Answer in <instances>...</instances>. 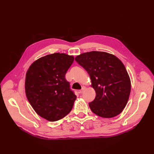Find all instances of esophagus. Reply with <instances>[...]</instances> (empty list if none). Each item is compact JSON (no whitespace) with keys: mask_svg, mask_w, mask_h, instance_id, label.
Masks as SVG:
<instances>
[{"mask_svg":"<svg viewBox=\"0 0 154 154\" xmlns=\"http://www.w3.org/2000/svg\"><path fill=\"white\" fill-rule=\"evenodd\" d=\"M85 87H82V90H80V94H82V93H83V92H84V91H85Z\"/></svg>","mask_w":154,"mask_h":154,"instance_id":"34e87169","label":"esophagus"}]
</instances>
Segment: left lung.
Here are the masks:
<instances>
[{"label": "left lung", "mask_w": 154, "mask_h": 154, "mask_svg": "<svg viewBox=\"0 0 154 154\" xmlns=\"http://www.w3.org/2000/svg\"><path fill=\"white\" fill-rule=\"evenodd\" d=\"M75 60L89 74L96 91L88 105L93 113L110 118L119 114L127 103L131 83L127 70L114 55L91 51L77 56Z\"/></svg>", "instance_id": "left-lung-1"}]
</instances>
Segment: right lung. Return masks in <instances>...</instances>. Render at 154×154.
I'll use <instances>...</instances> for the list:
<instances>
[{
	"mask_svg": "<svg viewBox=\"0 0 154 154\" xmlns=\"http://www.w3.org/2000/svg\"><path fill=\"white\" fill-rule=\"evenodd\" d=\"M73 62L72 56L57 53L36 60L27 70V98L42 118L56 122L71 111L76 96L70 88L66 74Z\"/></svg>",
	"mask_w": 154,
	"mask_h": 154,
	"instance_id": "1",
	"label": "right lung"
}]
</instances>
